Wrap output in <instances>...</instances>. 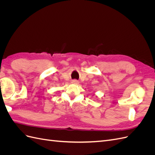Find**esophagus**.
<instances>
[{
    "instance_id": "34e87169",
    "label": "esophagus",
    "mask_w": 155,
    "mask_h": 155,
    "mask_svg": "<svg viewBox=\"0 0 155 155\" xmlns=\"http://www.w3.org/2000/svg\"><path fill=\"white\" fill-rule=\"evenodd\" d=\"M72 83L76 84V85H78V84L79 83V82H78V80H76V79H74V80H72Z\"/></svg>"
}]
</instances>
